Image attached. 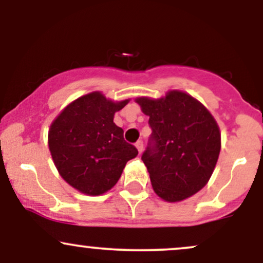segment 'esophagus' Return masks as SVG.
I'll list each match as a JSON object with an SVG mask.
<instances>
[{
    "label": "esophagus",
    "mask_w": 263,
    "mask_h": 263,
    "mask_svg": "<svg viewBox=\"0 0 263 263\" xmlns=\"http://www.w3.org/2000/svg\"><path fill=\"white\" fill-rule=\"evenodd\" d=\"M136 147H137V149H138V152H142V151H143V141H137L136 142Z\"/></svg>",
    "instance_id": "esophagus-1"
}]
</instances>
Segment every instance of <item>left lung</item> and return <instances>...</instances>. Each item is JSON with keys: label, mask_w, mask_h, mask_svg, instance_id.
Segmentation results:
<instances>
[{"label": "left lung", "mask_w": 263, "mask_h": 263, "mask_svg": "<svg viewBox=\"0 0 263 263\" xmlns=\"http://www.w3.org/2000/svg\"><path fill=\"white\" fill-rule=\"evenodd\" d=\"M136 102L149 116L152 135L142 161L156 194L171 203L194 195L218 162V123L197 99L178 90L157 100L138 98Z\"/></svg>", "instance_id": "1"}]
</instances>
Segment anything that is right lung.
<instances>
[{
	"label": "right lung",
	"instance_id": "obj_1",
	"mask_svg": "<svg viewBox=\"0 0 263 263\" xmlns=\"http://www.w3.org/2000/svg\"><path fill=\"white\" fill-rule=\"evenodd\" d=\"M127 102L90 92L69 104L50 125L48 144L54 164L63 179L84 194L110 190L126 163L138 155L114 122L115 112Z\"/></svg>",
	"mask_w": 263,
	"mask_h": 263
}]
</instances>
